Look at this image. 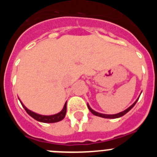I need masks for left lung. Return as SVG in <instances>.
<instances>
[{
    "instance_id": "left-lung-1",
    "label": "left lung",
    "mask_w": 157,
    "mask_h": 157,
    "mask_svg": "<svg viewBox=\"0 0 157 157\" xmlns=\"http://www.w3.org/2000/svg\"><path fill=\"white\" fill-rule=\"evenodd\" d=\"M138 99H139V98H138V99L134 101V103L133 104V105H130L129 108H127V109H125L124 111H123V112H119V113H117V114H113V115H108V114H103V113H100V112H96V111L93 110V109L90 108V106L88 104H87V106H88V108H89V110L90 111V112H92L94 116H99V117H102V118H105V119H116V118L122 117L123 116H124L125 114H127V112H128L129 111H130V109H132L133 107L135 105V104L137 103V101H138Z\"/></svg>"
}]
</instances>
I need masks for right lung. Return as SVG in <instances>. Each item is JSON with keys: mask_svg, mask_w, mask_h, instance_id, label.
<instances>
[{"mask_svg": "<svg viewBox=\"0 0 157 157\" xmlns=\"http://www.w3.org/2000/svg\"><path fill=\"white\" fill-rule=\"evenodd\" d=\"M20 101V100H19ZM20 103L23 105V109L26 110V112L28 113V115H30L32 118H34V120H36L37 121L41 122V123H56V122L61 121L62 120H63V118L66 116L67 112V101L66 103L63 105V108L61 111L55 115H51V116H44V115H40L37 114L36 112H32V111L29 110L27 107L25 106L23 104L21 101H20Z\"/></svg>", "mask_w": 157, "mask_h": 157, "instance_id": "1", "label": "right lung"}]
</instances>
